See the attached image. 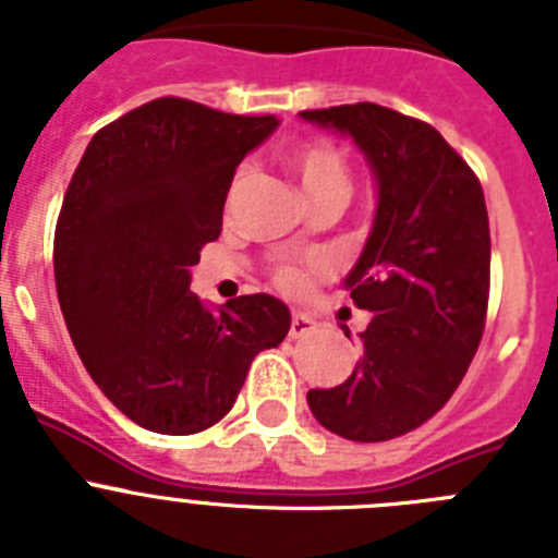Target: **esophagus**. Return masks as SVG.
I'll list each match as a JSON object with an SVG mask.
<instances>
[{
    "instance_id": "obj_1",
    "label": "esophagus",
    "mask_w": 558,
    "mask_h": 558,
    "mask_svg": "<svg viewBox=\"0 0 558 558\" xmlns=\"http://www.w3.org/2000/svg\"><path fill=\"white\" fill-rule=\"evenodd\" d=\"M315 329V322L307 313H293L290 315V338H304Z\"/></svg>"
}]
</instances>
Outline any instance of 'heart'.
<instances>
[{"label": "heart", "instance_id": "b5f03b06", "mask_svg": "<svg viewBox=\"0 0 558 558\" xmlns=\"http://www.w3.org/2000/svg\"><path fill=\"white\" fill-rule=\"evenodd\" d=\"M284 161L293 170L295 181L302 186L304 198L313 201L318 195H347L349 192V167L347 159L324 142H302L288 147ZM279 282L288 290H299L304 284V274L295 268H284Z\"/></svg>", "mask_w": 558, "mask_h": 558}]
</instances>
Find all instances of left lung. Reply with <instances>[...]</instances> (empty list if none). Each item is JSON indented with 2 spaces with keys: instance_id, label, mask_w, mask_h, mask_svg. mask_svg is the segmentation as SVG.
Returning <instances> with one entry per match:
<instances>
[{
  "instance_id": "8db88e82",
  "label": "left lung",
  "mask_w": 558,
  "mask_h": 558,
  "mask_svg": "<svg viewBox=\"0 0 558 558\" xmlns=\"http://www.w3.org/2000/svg\"><path fill=\"white\" fill-rule=\"evenodd\" d=\"M299 117L352 140L377 190L372 229L343 279L372 315L360 360L340 386L307 391V405L335 436L388 441L441 411L475 357L489 302L486 201L427 122L374 102Z\"/></svg>"
}]
</instances>
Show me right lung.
Returning a JSON list of instances; mask_svg holds the SVG:
<instances>
[{"label": "right lung", "instance_id": "1", "mask_svg": "<svg viewBox=\"0 0 558 558\" xmlns=\"http://www.w3.org/2000/svg\"><path fill=\"white\" fill-rule=\"evenodd\" d=\"M276 128L161 97L97 131L69 181L52 256L63 322L100 391L145 430L220 422L251 360L288 335L274 295L209 307L190 290L236 165Z\"/></svg>", "mask_w": 558, "mask_h": 558}]
</instances>
